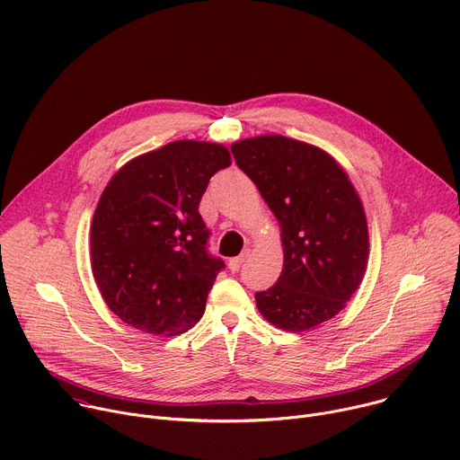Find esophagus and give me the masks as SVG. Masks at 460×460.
Returning <instances> with one entry per match:
<instances>
[{
  "mask_svg": "<svg viewBox=\"0 0 460 460\" xmlns=\"http://www.w3.org/2000/svg\"><path fill=\"white\" fill-rule=\"evenodd\" d=\"M249 256H251V251H249V249H245V251H242L238 256L231 258V260H229V270H231L233 273H236V271L242 268V264H243V261H245Z\"/></svg>",
  "mask_w": 460,
  "mask_h": 460,
  "instance_id": "esophagus-1",
  "label": "esophagus"
}]
</instances>
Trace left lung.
I'll return each mask as SVG.
<instances>
[{
  "instance_id": "left-lung-1",
  "label": "left lung",
  "mask_w": 460,
  "mask_h": 460,
  "mask_svg": "<svg viewBox=\"0 0 460 460\" xmlns=\"http://www.w3.org/2000/svg\"><path fill=\"white\" fill-rule=\"evenodd\" d=\"M280 224L284 268L254 295L258 311L286 332L333 318L358 289L369 254L366 213L348 172L320 147L266 135L231 146Z\"/></svg>"
}]
</instances>
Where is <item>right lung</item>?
Segmentation results:
<instances>
[{
	"label": "right lung",
	"mask_w": 460,
	"mask_h": 460,
	"mask_svg": "<svg viewBox=\"0 0 460 460\" xmlns=\"http://www.w3.org/2000/svg\"><path fill=\"white\" fill-rule=\"evenodd\" d=\"M231 165L220 144L178 140L127 162L103 189L91 226V266L109 309L153 335L199 322L224 260L208 252L199 206Z\"/></svg>",
	"instance_id": "obj_1"
}]
</instances>
